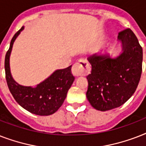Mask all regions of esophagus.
I'll return each instance as SVG.
<instances>
[{"instance_id":"34e87169","label":"esophagus","mask_w":146,"mask_h":146,"mask_svg":"<svg viewBox=\"0 0 146 146\" xmlns=\"http://www.w3.org/2000/svg\"><path fill=\"white\" fill-rule=\"evenodd\" d=\"M90 72V65L86 60H80L72 67V73L75 76L88 75Z\"/></svg>"}]
</instances>
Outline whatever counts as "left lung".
Instances as JSON below:
<instances>
[{"instance_id":"obj_1","label":"left lung","mask_w":146,"mask_h":146,"mask_svg":"<svg viewBox=\"0 0 146 146\" xmlns=\"http://www.w3.org/2000/svg\"><path fill=\"white\" fill-rule=\"evenodd\" d=\"M123 52L116 58L93 55L89 58L92 72L86 97L96 110L105 111L123 104L136 91L140 80L143 48L130 29L118 34Z\"/></svg>"}]
</instances>
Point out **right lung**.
<instances>
[{
  "label": "right lung",
  "mask_w": 146,
  "mask_h": 146,
  "mask_svg": "<svg viewBox=\"0 0 146 146\" xmlns=\"http://www.w3.org/2000/svg\"><path fill=\"white\" fill-rule=\"evenodd\" d=\"M23 29V26L13 37L6 54L4 68L8 88L16 102L24 109L36 115H50L61 107L75 78L70 66L54 72L35 88L23 86L15 82L10 73V56L13 42Z\"/></svg>",
  "instance_id": "right-lung-1"
}]
</instances>
